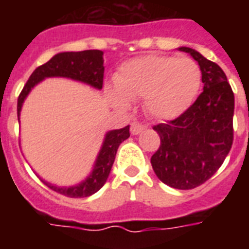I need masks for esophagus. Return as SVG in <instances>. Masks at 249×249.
I'll use <instances>...</instances> for the list:
<instances>
[{"instance_id": "34e87169", "label": "esophagus", "mask_w": 249, "mask_h": 249, "mask_svg": "<svg viewBox=\"0 0 249 249\" xmlns=\"http://www.w3.org/2000/svg\"><path fill=\"white\" fill-rule=\"evenodd\" d=\"M144 129V125H142L141 123H137V121H134V123H132L130 124V133H132L133 136H137V134H140L142 130Z\"/></svg>"}]
</instances>
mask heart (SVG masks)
I'll return each instance as SVG.
<instances>
[{"label": "heart", "instance_id": "heart-1", "mask_svg": "<svg viewBox=\"0 0 249 249\" xmlns=\"http://www.w3.org/2000/svg\"><path fill=\"white\" fill-rule=\"evenodd\" d=\"M106 88L113 107L128 109L130 102L142 98L143 109L158 120L181 116L196 98L201 85L199 64L190 58L169 55L138 56L126 60Z\"/></svg>", "mask_w": 249, "mask_h": 249}]
</instances>
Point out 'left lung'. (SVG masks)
Here are the masks:
<instances>
[{
  "label": "left lung",
  "instance_id": "obj_1",
  "mask_svg": "<svg viewBox=\"0 0 249 249\" xmlns=\"http://www.w3.org/2000/svg\"><path fill=\"white\" fill-rule=\"evenodd\" d=\"M196 60L203 93L181 116L154 126L160 136L151 165L160 181L178 190L200 186L216 173L232 144L234 93L222 68L191 48H178Z\"/></svg>",
  "mask_w": 249,
  "mask_h": 249
}]
</instances>
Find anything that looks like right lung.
I'll list each match as a JSON object with an SVG mask.
<instances>
[{"mask_svg":"<svg viewBox=\"0 0 249 249\" xmlns=\"http://www.w3.org/2000/svg\"><path fill=\"white\" fill-rule=\"evenodd\" d=\"M103 52L101 50H84V52H64L59 53L49 60L48 63L37 67L27 84L21 90L18 98V120H20V111L23 102L29 94V91L42 80L48 77H67L75 81L88 84L95 89L101 90L103 86ZM129 125L123 129H115L106 133L105 141L102 144L97 160L94 163L93 170L83 182L79 185L70 187H58L49 182L44 181L46 185L56 193L70 197H86L93 195L102 189L105 185L108 174L111 172L112 164L115 161L117 148L121 142L128 140Z\"/></svg>","mask_w":249,"mask_h":249,"instance_id":"obj_1","label":"right lung"}]
</instances>
